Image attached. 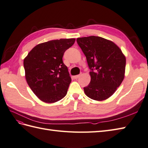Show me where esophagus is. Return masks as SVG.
<instances>
[{
	"label": "esophagus",
	"mask_w": 148,
	"mask_h": 148,
	"mask_svg": "<svg viewBox=\"0 0 148 148\" xmlns=\"http://www.w3.org/2000/svg\"><path fill=\"white\" fill-rule=\"evenodd\" d=\"M80 76H81V74L76 75H75V76H74V79H78Z\"/></svg>",
	"instance_id": "esophagus-1"
}]
</instances>
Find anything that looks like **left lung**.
Instances as JSON below:
<instances>
[{"label": "left lung", "mask_w": 148, "mask_h": 148, "mask_svg": "<svg viewBox=\"0 0 148 148\" xmlns=\"http://www.w3.org/2000/svg\"><path fill=\"white\" fill-rule=\"evenodd\" d=\"M77 42L90 69V82L84 88L86 95L96 101L107 99L124 78L126 57L116 44L103 37H80Z\"/></svg>", "instance_id": "obj_1"}]
</instances>
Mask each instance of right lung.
<instances>
[{
    "label": "right lung",
    "mask_w": 148,
    "mask_h": 148,
    "mask_svg": "<svg viewBox=\"0 0 148 148\" xmlns=\"http://www.w3.org/2000/svg\"><path fill=\"white\" fill-rule=\"evenodd\" d=\"M75 40L60 39L39 44L24 59L26 81L42 101L56 103L67 94L71 78L62 58Z\"/></svg>",
    "instance_id": "right-lung-1"
}]
</instances>
